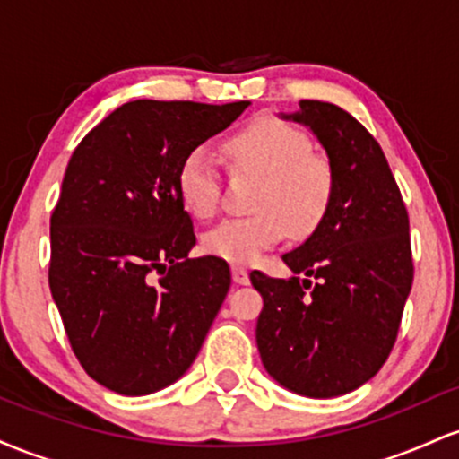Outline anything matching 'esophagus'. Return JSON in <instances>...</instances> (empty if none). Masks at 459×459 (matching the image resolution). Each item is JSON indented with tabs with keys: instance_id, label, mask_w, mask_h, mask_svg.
I'll return each instance as SVG.
<instances>
[{
	"instance_id": "esophagus-1",
	"label": "esophagus",
	"mask_w": 459,
	"mask_h": 459,
	"mask_svg": "<svg viewBox=\"0 0 459 459\" xmlns=\"http://www.w3.org/2000/svg\"><path fill=\"white\" fill-rule=\"evenodd\" d=\"M233 282L235 284H250V273H247L244 267L235 265L233 267Z\"/></svg>"
}]
</instances>
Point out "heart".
<instances>
[{"instance_id": "b5f03b06", "label": "heart", "mask_w": 459, "mask_h": 459, "mask_svg": "<svg viewBox=\"0 0 459 459\" xmlns=\"http://www.w3.org/2000/svg\"><path fill=\"white\" fill-rule=\"evenodd\" d=\"M233 172L261 177L250 218H229L203 235V250L218 259L250 265L289 233H313L328 213L334 172L325 157L310 152V140L278 118H256L224 142ZM177 189L194 218L218 213L222 177L207 146L189 151L178 166Z\"/></svg>"}]
</instances>
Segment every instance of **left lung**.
<instances>
[{
  "label": "left lung",
  "mask_w": 459,
  "mask_h": 459,
  "mask_svg": "<svg viewBox=\"0 0 459 459\" xmlns=\"http://www.w3.org/2000/svg\"><path fill=\"white\" fill-rule=\"evenodd\" d=\"M284 118L317 135L334 194L324 222L282 256L296 276L250 273L263 298L256 345L284 388L339 397L371 380L397 341L414 281L410 220L380 144L354 116L339 105L299 101Z\"/></svg>",
  "instance_id": "obj_1"
}]
</instances>
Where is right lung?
<instances>
[{
    "instance_id": "obj_1",
    "label": "right lung",
    "mask_w": 459,
    "mask_h": 459,
    "mask_svg": "<svg viewBox=\"0 0 459 459\" xmlns=\"http://www.w3.org/2000/svg\"><path fill=\"white\" fill-rule=\"evenodd\" d=\"M247 105L125 103L68 161L51 213L49 289L79 365L109 391L138 397L177 382L222 307L230 270L187 256L196 235L177 175Z\"/></svg>"
}]
</instances>
